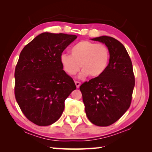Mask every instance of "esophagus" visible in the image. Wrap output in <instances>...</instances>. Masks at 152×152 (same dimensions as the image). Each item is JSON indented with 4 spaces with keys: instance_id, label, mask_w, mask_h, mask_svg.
I'll use <instances>...</instances> for the list:
<instances>
[{
    "instance_id": "34e87169",
    "label": "esophagus",
    "mask_w": 152,
    "mask_h": 152,
    "mask_svg": "<svg viewBox=\"0 0 152 152\" xmlns=\"http://www.w3.org/2000/svg\"><path fill=\"white\" fill-rule=\"evenodd\" d=\"M75 84H76V88H78L79 87H80V86L81 83H80V82L75 81Z\"/></svg>"
}]
</instances>
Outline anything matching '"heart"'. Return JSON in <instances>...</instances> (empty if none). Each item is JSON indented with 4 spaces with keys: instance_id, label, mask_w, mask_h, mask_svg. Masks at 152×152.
<instances>
[{
    "instance_id": "b5f03b06",
    "label": "heart",
    "mask_w": 152,
    "mask_h": 152,
    "mask_svg": "<svg viewBox=\"0 0 152 152\" xmlns=\"http://www.w3.org/2000/svg\"><path fill=\"white\" fill-rule=\"evenodd\" d=\"M71 54L63 53L60 60L64 71L74 75L81 68L80 78L88 75L92 78L101 76L107 70L110 59L109 50L106 45L89 40H83L70 49Z\"/></svg>"
}]
</instances>
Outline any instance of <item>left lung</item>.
I'll return each instance as SVG.
<instances>
[{"label":"left lung","instance_id":"8db88e82","mask_svg":"<svg viewBox=\"0 0 152 152\" xmlns=\"http://www.w3.org/2000/svg\"><path fill=\"white\" fill-rule=\"evenodd\" d=\"M91 39L109 48V63L103 74L84 82L80 90L90 121L107 127L119 120L129 108L135 76L132 60L121 43L104 35Z\"/></svg>","mask_w":152,"mask_h":152}]
</instances>
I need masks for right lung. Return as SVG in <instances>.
<instances>
[{
	"label": "right lung",
	"mask_w": 152,
	"mask_h": 152,
	"mask_svg": "<svg viewBox=\"0 0 152 152\" xmlns=\"http://www.w3.org/2000/svg\"><path fill=\"white\" fill-rule=\"evenodd\" d=\"M75 35L42 33L23 49L15 68V95L25 116L39 126L60 119L64 102L76 87L63 70V51Z\"/></svg>",
	"instance_id": "obj_1"
}]
</instances>
